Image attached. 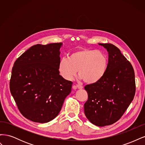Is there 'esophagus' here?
Instances as JSON below:
<instances>
[{
	"instance_id": "34e87169",
	"label": "esophagus",
	"mask_w": 145,
	"mask_h": 145,
	"mask_svg": "<svg viewBox=\"0 0 145 145\" xmlns=\"http://www.w3.org/2000/svg\"><path fill=\"white\" fill-rule=\"evenodd\" d=\"M73 88L74 89H83V86L79 85H74L73 86Z\"/></svg>"
}]
</instances>
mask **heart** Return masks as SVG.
<instances>
[{
  "instance_id": "obj_1",
  "label": "heart",
  "mask_w": 145,
  "mask_h": 145,
  "mask_svg": "<svg viewBox=\"0 0 145 145\" xmlns=\"http://www.w3.org/2000/svg\"><path fill=\"white\" fill-rule=\"evenodd\" d=\"M108 60L102 52L80 48L62 59L59 64V72L65 80H71L77 70L80 78L89 84L100 80L106 71Z\"/></svg>"
}]
</instances>
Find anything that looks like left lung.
<instances>
[{
	"mask_svg": "<svg viewBox=\"0 0 145 145\" xmlns=\"http://www.w3.org/2000/svg\"><path fill=\"white\" fill-rule=\"evenodd\" d=\"M99 44L107 50L108 63L100 80L85 86L88 99L84 111L92 123L104 126L123 115L134 97L135 82L133 66L120 50L111 43Z\"/></svg>",
	"mask_w": 145,
	"mask_h": 145,
	"instance_id": "left-lung-1",
	"label": "left lung"
}]
</instances>
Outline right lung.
<instances>
[{
  "label": "right lung",
  "instance_id": "add662e5",
  "mask_svg": "<svg viewBox=\"0 0 145 145\" xmlns=\"http://www.w3.org/2000/svg\"><path fill=\"white\" fill-rule=\"evenodd\" d=\"M62 43L37 44L16 60L10 82L19 111L34 122L47 123L57 116L72 82L59 73Z\"/></svg>",
  "mask_w": 145,
  "mask_h": 145
}]
</instances>
